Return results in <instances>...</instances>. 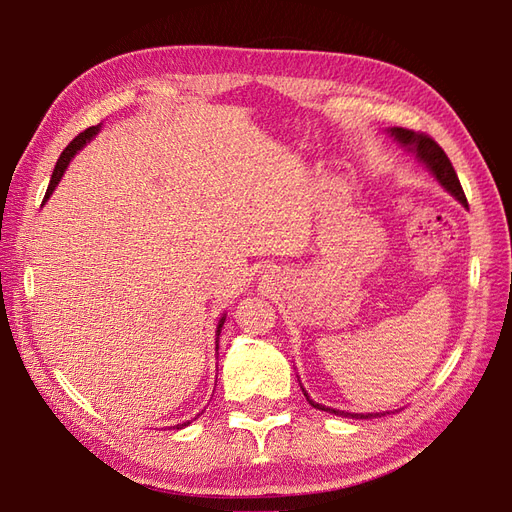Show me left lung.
<instances>
[{
    "label": "left lung",
    "instance_id": "8db88e82",
    "mask_svg": "<svg viewBox=\"0 0 512 512\" xmlns=\"http://www.w3.org/2000/svg\"><path fill=\"white\" fill-rule=\"evenodd\" d=\"M391 136H395V141H399L408 151L416 153V158L421 160L429 170L431 175L440 181L442 188L446 192H451L463 207H468V198L463 194V188L459 183V177L455 173V168L448 160V156L444 153V149L433 141L429 134L423 132H414V130H406V128H391ZM303 395L307 397L309 404H312L316 410H324L331 414H339V416H350V418H371V416H380V414H352V412H342V410H333L322 404H316V401L309 399V395L303 391Z\"/></svg>",
    "mask_w": 512,
    "mask_h": 512
}]
</instances>
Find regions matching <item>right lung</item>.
Listing matches in <instances>:
<instances>
[{"instance_id": "1", "label": "right lung", "mask_w": 512, "mask_h": 512, "mask_svg": "<svg viewBox=\"0 0 512 512\" xmlns=\"http://www.w3.org/2000/svg\"><path fill=\"white\" fill-rule=\"evenodd\" d=\"M98 130H100V126H91V128H87L85 132H81L79 136H76L74 141L64 149V153H61L59 160H57V164H55V170H53V175H51V183H49V190H46L42 203H46V200L51 198L53 190L57 188V183L61 181V177H64V170L68 168L70 160L76 156V151L83 149V147H85V143H87V141H91V138H94V136L98 134ZM224 320H226V316H222V318H220V322H218V333H215V335H220V331H222V327H224ZM188 425H190V421H185V423L177 425V429H183V427H188Z\"/></svg>"}]
</instances>
